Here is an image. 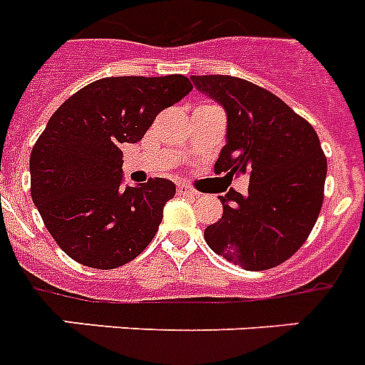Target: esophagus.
<instances>
[{"label":"esophagus","instance_id":"1","mask_svg":"<svg viewBox=\"0 0 365 365\" xmlns=\"http://www.w3.org/2000/svg\"><path fill=\"white\" fill-rule=\"evenodd\" d=\"M178 195H180V197H197L198 192L192 187H189L187 183H180V185H178Z\"/></svg>","mask_w":365,"mask_h":365}]
</instances>
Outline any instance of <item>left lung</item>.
I'll return each instance as SVG.
<instances>
[{"instance_id": "1", "label": "left lung", "mask_w": 365, "mask_h": 365, "mask_svg": "<svg viewBox=\"0 0 365 365\" xmlns=\"http://www.w3.org/2000/svg\"><path fill=\"white\" fill-rule=\"evenodd\" d=\"M227 110V144L215 174L250 176L247 195L230 189L223 217L204 230L213 251L251 272L279 266L300 250L321 213L327 157L315 129L272 91L227 75L191 76Z\"/></svg>"}]
</instances>
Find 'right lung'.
I'll list each match as a JSON object with an SVG mask.
<instances>
[{"mask_svg": "<svg viewBox=\"0 0 365 365\" xmlns=\"http://www.w3.org/2000/svg\"><path fill=\"white\" fill-rule=\"evenodd\" d=\"M192 90L183 75L108 76L52 114L29 157L31 198L56 244L80 264L112 269L146 250L176 195L165 178L123 185L121 144Z\"/></svg>", "mask_w": 365, "mask_h": 365, "instance_id": "add662e5", "label": "right lung"}]
</instances>
